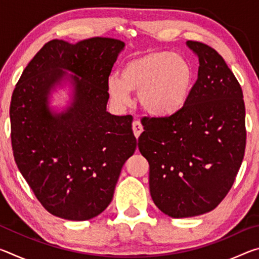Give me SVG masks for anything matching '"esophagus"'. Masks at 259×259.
<instances>
[{
    "mask_svg": "<svg viewBox=\"0 0 259 259\" xmlns=\"http://www.w3.org/2000/svg\"><path fill=\"white\" fill-rule=\"evenodd\" d=\"M133 130H134V134H135V136H136V138H138L139 136H140V134L143 133L144 128H143L142 123H140V122H139L138 120H135V121L133 122Z\"/></svg>",
    "mask_w": 259,
    "mask_h": 259,
    "instance_id": "esophagus-1",
    "label": "esophagus"
}]
</instances>
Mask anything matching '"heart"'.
Wrapping results in <instances>:
<instances>
[{"label":"heart","instance_id":"b5f03b06","mask_svg":"<svg viewBox=\"0 0 259 259\" xmlns=\"http://www.w3.org/2000/svg\"><path fill=\"white\" fill-rule=\"evenodd\" d=\"M194 72L186 58L170 51L151 50L124 61L120 76L107 80L113 103L125 106L130 91H138L142 107L153 115H169L181 109L190 98Z\"/></svg>","mask_w":259,"mask_h":259}]
</instances>
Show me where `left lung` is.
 Returning a JSON list of instances; mask_svg holds the SVG:
<instances>
[{
    "label": "left lung",
    "instance_id": "left-lung-1",
    "mask_svg": "<svg viewBox=\"0 0 259 259\" xmlns=\"http://www.w3.org/2000/svg\"><path fill=\"white\" fill-rule=\"evenodd\" d=\"M199 57L187 103L166 116H144L138 148L150 163V192L172 218L199 216L224 200L242 163L247 130L243 94L211 47L187 41Z\"/></svg>",
    "mask_w": 259,
    "mask_h": 259
}]
</instances>
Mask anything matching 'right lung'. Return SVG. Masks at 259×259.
Returning <instances> with one entry per match:
<instances>
[{
    "label": "right lung",
    "mask_w": 259,
    "mask_h": 259,
    "mask_svg": "<svg viewBox=\"0 0 259 259\" xmlns=\"http://www.w3.org/2000/svg\"><path fill=\"white\" fill-rule=\"evenodd\" d=\"M124 43L93 37L46 43L24 69L10 104L15 161L47 211L88 221L108 207L137 140L131 115L106 112L107 80ZM69 70L76 100L65 113L47 108L50 89Z\"/></svg>",
    "instance_id": "obj_1"
}]
</instances>
